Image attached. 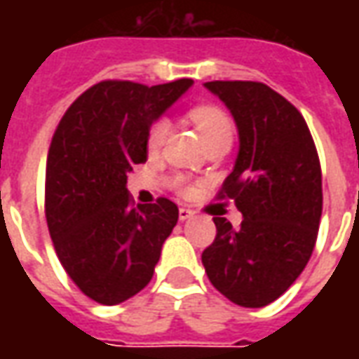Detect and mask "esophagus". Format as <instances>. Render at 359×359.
Returning a JSON list of instances; mask_svg holds the SVG:
<instances>
[{
    "instance_id": "34e87169",
    "label": "esophagus",
    "mask_w": 359,
    "mask_h": 359,
    "mask_svg": "<svg viewBox=\"0 0 359 359\" xmlns=\"http://www.w3.org/2000/svg\"><path fill=\"white\" fill-rule=\"evenodd\" d=\"M192 215H194V211L188 210V208H180V210H179L180 221H187V219H190V217H192Z\"/></svg>"
}]
</instances>
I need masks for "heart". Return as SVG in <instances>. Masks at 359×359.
<instances>
[{
	"instance_id": "b5f03b06",
	"label": "heart",
	"mask_w": 359,
	"mask_h": 359,
	"mask_svg": "<svg viewBox=\"0 0 359 359\" xmlns=\"http://www.w3.org/2000/svg\"><path fill=\"white\" fill-rule=\"evenodd\" d=\"M188 117L192 118V123L198 128V133L202 134L203 142L215 140L221 136H233V121L226 115L225 111L211 105V103H202V105H194L188 111ZM169 136V121L165 117L156 118L148 128V136H146V146L149 151H157L161 148ZM172 187L177 188V192L182 196H188L192 192V184L184 175H177L172 177Z\"/></svg>"
}]
</instances>
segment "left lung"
I'll return each mask as SVG.
<instances>
[{"instance_id":"8db88e82","label":"left lung","mask_w":359,"mask_h":359,"mask_svg":"<svg viewBox=\"0 0 359 359\" xmlns=\"http://www.w3.org/2000/svg\"><path fill=\"white\" fill-rule=\"evenodd\" d=\"M233 113L241 149L217 200H233L241 229L213 217L215 241L202 264L219 292L242 308H264L308 265L323 211L321 165L302 113L264 82L213 81Z\"/></svg>"}]
</instances>
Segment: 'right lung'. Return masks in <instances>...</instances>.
Returning <instances> with one entry per match:
<instances>
[{
	"instance_id": "obj_1",
	"label": "right lung",
	"mask_w": 359,
	"mask_h": 359,
	"mask_svg": "<svg viewBox=\"0 0 359 359\" xmlns=\"http://www.w3.org/2000/svg\"><path fill=\"white\" fill-rule=\"evenodd\" d=\"M190 79L102 81L59 121L46 163V221L59 262L90 300L115 306L148 285L179 219L167 198L134 205L126 172L148 159L149 125Z\"/></svg>"
}]
</instances>
